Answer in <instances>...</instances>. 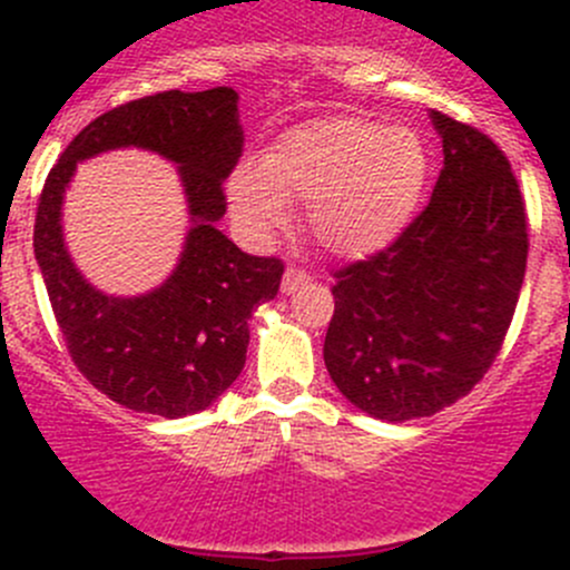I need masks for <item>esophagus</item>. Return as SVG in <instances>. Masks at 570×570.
I'll use <instances>...</instances> for the list:
<instances>
[{
  "instance_id": "obj_1",
  "label": "esophagus",
  "mask_w": 570,
  "mask_h": 570,
  "mask_svg": "<svg viewBox=\"0 0 570 570\" xmlns=\"http://www.w3.org/2000/svg\"><path fill=\"white\" fill-rule=\"evenodd\" d=\"M309 283V274L307 272H302V268H296V266H287L285 268V274H283V293H287V296H291V293H296L298 287H304Z\"/></svg>"
}]
</instances>
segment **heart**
<instances>
[{
  "label": "heart",
  "mask_w": 570,
  "mask_h": 570,
  "mask_svg": "<svg viewBox=\"0 0 570 570\" xmlns=\"http://www.w3.org/2000/svg\"><path fill=\"white\" fill-rule=\"evenodd\" d=\"M428 173V148L412 128L332 115L287 128L261 161L238 164L227 203L252 242H268L285 225L287 203L304 205L313 242L356 261L401 236Z\"/></svg>",
  "instance_id": "heart-1"
}]
</instances>
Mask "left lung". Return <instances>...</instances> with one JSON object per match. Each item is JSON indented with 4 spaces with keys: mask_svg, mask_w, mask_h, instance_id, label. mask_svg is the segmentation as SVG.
<instances>
[{
    "mask_svg": "<svg viewBox=\"0 0 570 570\" xmlns=\"http://www.w3.org/2000/svg\"><path fill=\"white\" fill-rule=\"evenodd\" d=\"M444 167L428 208L371 261L334 274L324 362L345 401L384 422L466 395L502 348L527 268V214L485 134L431 111Z\"/></svg>",
    "mask_w": 570,
    "mask_h": 570,
    "instance_id": "obj_1",
    "label": "left lung"
}]
</instances>
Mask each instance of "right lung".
Here are the masks:
<instances>
[{
  "label": "right lung",
  "mask_w": 570,
  "mask_h": 570,
  "mask_svg": "<svg viewBox=\"0 0 570 570\" xmlns=\"http://www.w3.org/2000/svg\"><path fill=\"white\" fill-rule=\"evenodd\" d=\"M117 147L158 153L179 167L190 233L174 274L139 297H109L75 268L61 236V199L75 164ZM244 150L238 92H156L96 117L76 134L43 186L35 261L76 367L131 412L167 420L208 409L244 371L252 309L272 302L285 266L238 249L216 222L222 184Z\"/></svg>",
  "instance_id": "obj_1"
}]
</instances>
